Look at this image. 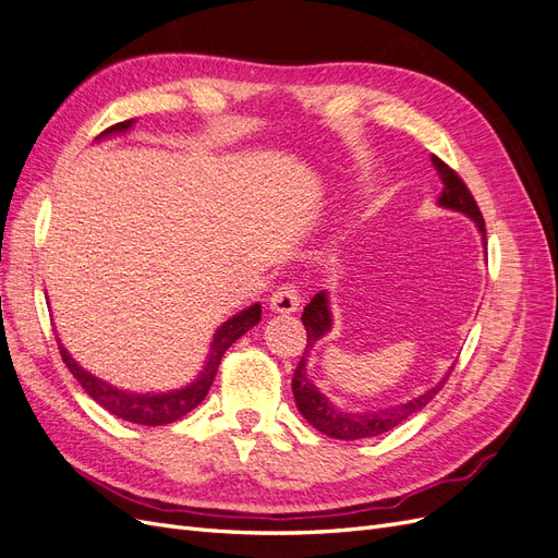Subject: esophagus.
Masks as SVG:
<instances>
[{
    "label": "esophagus",
    "instance_id": "obj_1",
    "mask_svg": "<svg viewBox=\"0 0 558 558\" xmlns=\"http://www.w3.org/2000/svg\"><path fill=\"white\" fill-rule=\"evenodd\" d=\"M269 310L275 314H293L300 310V295L293 286H281L269 298Z\"/></svg>",
    "mask_w": 558,
    "mask_h": 558
}]
</instances>
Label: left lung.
<instances>
[{"label":"left lung","instance_id":"obj_1","mask_svg":"<svg viewBox=\"0 0 558 558\" xmlns=\"http://www.w3.org/2000/svg\"><path fill=\"white\" fill-rule=\"evenodd\" d=\"M430 162L440 174L442 181V193L437 197V207L459 211L468 216L475 228L482 234V244L486 248V230H484V218L477 207L475 197L470 195L468 185L461 181V177L456 174L449 165H445L437 156H430ZM302 324L307 328V349L305 356L298 363L295 373H293V396L300 414L305 416L310 424L320 430L328 437H335V440H363V437H377L381 433L393 430L400 426L402 421H408L416 412H421L426 404L437 396V391L445 386L449 373L437 381L433 388H428L426 393H421L408 402H398V404H388L384 410H369V412H344L337 408V404L330 402L320 393V388L307 377V353L314 349V344L326 337L332 328V312H330V298L328 291L316 293L310 305L302 312Z\"/></svg>","mask_w":558,"mask_h":558}]
</instances>
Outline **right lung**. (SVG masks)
I'll list each match as a JSON object with an SVG mask.
<instances>
[{
  "mask_svg": "<svg viewBox=\"0 0 558 558\" xmlns=\"http://www.w3.org/2000/svg\"><path fill=\"white\" fill-rule=\"evenodd\" d=\"M132 125H134V118L132 121L118 123L99 134L97 142L116 137V134H125ZM260 314H263L260 302H253L251 307L223 320V324L218 326L214 332V340L209 344V356H207L205 365H202L197 377L191 384L174 388V391H165V393H137V391H128V388H118L105 379H99L93 373H88L86 367H81L76 359H72V353L64 349L60 337H56V340H58V349H60V356H62L64 365L70 367V373L83 386V391H86L99 404V408L109 410L118 418L130 421V424L165 426V424H172V421L185 416L207 398L209 386L216 377V369H218V363H221V359H223V353L234 342H238L244 332H248L253 326H258Z\"/></svg>",
  "mask_w": 558,
  "mask_h": 558,
  "instance_id": "add662e5",
  "label": "right lung"
}]
</instances>
